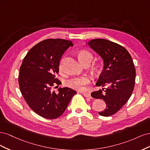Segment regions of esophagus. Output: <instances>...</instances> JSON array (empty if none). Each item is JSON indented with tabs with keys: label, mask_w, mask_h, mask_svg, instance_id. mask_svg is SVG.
<instances>
[{
	"label": "esophagus",
	"mask_w": 150,
	"mask_h": 150,
	"mask_svg": "<svg viewBox=\"0 0 150 150\" xmlns=\"http://www.w3.org/2000/svg\"><path fill=\"white\" fill-rule=\"evenodd\" d=\"M83 94L84 95V96H85V97H86V98H91V94H89V93H83Z\"/></svg>",
	"instance_id": "1"
}]
</instances>
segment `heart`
<instances>
[{"label":"heart","mask_w":150,"mask_h":150,"mask_svg":"<svg viewBox=\"0 0 150 150\" xmlns=\"http://www.w3.org/2000/svg\"><path fill=\"white\" fill-rule=\"evenodd\" d=\"M78 56L80 62L83 64L86 62H91L93 59V54L88 50H81L78 53ZM64 59L61 61L59 65V69L61 71L63 69V62ZM90 83V79L87 76H75L67 79L66 81V85L72 89L78 91H83L84 89L85 86Z\"/></svg>","instance_id":"obj_1"}]
</instances>
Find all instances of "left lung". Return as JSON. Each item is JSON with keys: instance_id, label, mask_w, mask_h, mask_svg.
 I'll return each instance as SVG.
<instances>
[{"instance_id": "8db88e82", "label": "left lung", "mask_w": 150, "mask_h": 150, "mask_svg": "<svg viewBox=\"0 0 150 150\" xmlns=\"http://www.w3.org/2000/svg\"><path fill=\"white\" fill-rule=\"evenodd\" d=\"M89 46L101 56L104 68L97 86L108 85L91 94L94 98L103 99L105 110L99 112L103 116L115 115L128 101L135 84L136 71L128 51L121 45L104 39H95L88 42Z\"/></svg>"}]
</instances>
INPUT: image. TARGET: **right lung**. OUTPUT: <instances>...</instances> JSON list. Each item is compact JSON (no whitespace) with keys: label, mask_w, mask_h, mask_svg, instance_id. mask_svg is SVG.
<instances>
[{"label":"right lung","mask_w":150,"mask_h":150,"mask_svg":"<svg viewBox=\"0 0 150 150\" xmlns=\"http://www.w3.org/2000/svg\"><path fill=\"white\" fill-rule=\"evenodd\" d=\"M71 46L72 42L69 40H44L32 47L22 61L19 74L20 91L31 110L44 118L61 116L77 93L66 87L59 88L57 93L52 89L61 84L56 76L61 58Z\"/></svg>","instance_id":"add662e5"}]
</instances>
